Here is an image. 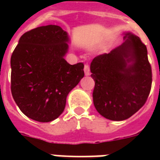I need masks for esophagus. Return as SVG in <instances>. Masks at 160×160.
Returning a JSON list of instances; mask_svg holds the SVG:
<instances>
[{"mask_svg":"<svg viewBox=\"0 0 160 160\" xmlns=\"http://www.w3.org/2000/svg\"><path fill=\"white\" fill-rule=\"evenodd\" d=\"M84 72H85V75H87V76H88V75H90L91 74V72H90V67H89V65H85V67H84Z\"/></svg>","mask_w":160,"mask_h":160,"instance_id":"1","label":"esophagus"}]
</instances>
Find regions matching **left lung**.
Returning a JSON list of instances; mask_svg holds the SVG:
<instances>
[{"label":"left lung","mask_w":160,"mask_h":160,"mask_svg":"<svg viewBox=\"0 0 160 160\" xmlns=\"http://www.w3.org/2000/svg\"><path fill=\"white\" fill-rule=\"evenodd\" d=\"M124 41L91 63L95 81L92 98L97 111L112 121H122L137 112L148 99L152 85L148 49L140 38L124 32Z\"/></svg>","instance_id":"obj_1"}]
</instances>
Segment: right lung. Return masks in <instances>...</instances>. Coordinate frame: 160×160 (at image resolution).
Masks as SVG:
<instances>
[{
    "instance_id": "add662e5",
    "label": "right lung",
    "mask_w": 160,
    "mask_h": 160,
    "mask_svg": "<svg viewBox=\"0 0 160 160\" xmlns=\"http://www.w3.org/2000/svg\"><path fill=\"white\" fill-rule=\"evenodd\" d=\"M68 34L55 25L24 33L11 56V92L27 118L41 122L55 120L65 109L69 92L84 77V64L64 59Z\"/></svg>"
}]
</instances>
